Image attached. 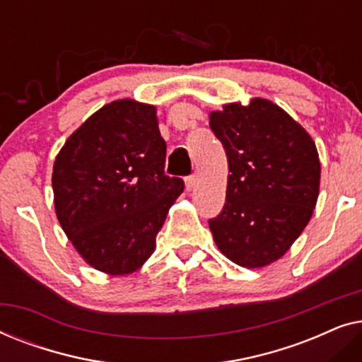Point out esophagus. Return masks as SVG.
Masks as SVG:
<instances>
[{
	"mask_svg": "<svg viewBox=\"0 0 362 362\" xmlns=\"http://www.w3.org/2000/svg\"><path fill=\"white\" fill-rule=\"evenodd\" d=\"M196 181H197L196 175H189V176H186V177H185V182H186V189H189V191H191L192 187H194Z\"/></svg>",
	"mask_w": 362,
	"mask_h": 362,
	"instance_id": "1",
	"label": "esophagus"
}]
</instances>
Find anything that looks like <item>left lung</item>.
<instances>
[{"instance_id": "left-lung-1", "label": "left lung", "mask_w": 362, "mask_h": 362, "mask_svg": "<svg viewBox=\"0 0 362 362\" xmlns=\"http://www.w3.org/2000/svg\"><path fill=\"white\" fill-rule=\"evenodd\" d=\"M229 163L226 204L209 219L217 247L247 269L280 259L311 219L320 160L311 136L279 105L254 98L212 112Z\"/></svg>"}]
</instances>
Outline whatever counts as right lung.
Returning <instances> with one entry per match:
<instances>
[{"instance_id":"add662e5","label":"right lung","mask_w":362,"mask_h":362,"mask_svg":"<svg viewBox=\"0 0 362 362\" xmlns=\"http://www.w3.org/2000/svg\"><path fill=\"white\" fill-rule=\"evenodd\" d=\"M155 107L117 100L69 136L52 171L56 214L93 269L127 275L148 260L168 209L185 189L165 173Z\"/></svg>"}]
</instances>
